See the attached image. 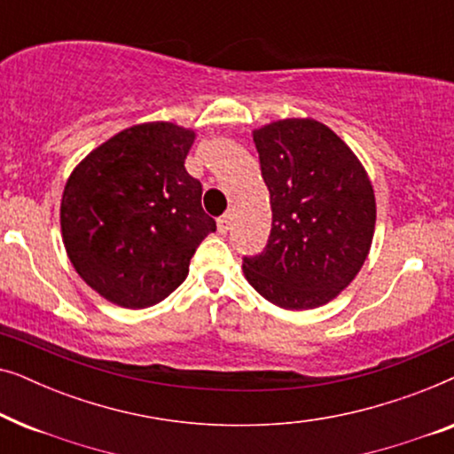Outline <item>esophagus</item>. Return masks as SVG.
Masks as SVG:
<instances>
[{
	"mask_svg": "<svg viewBox=\"0 0 454 454\" xmlns=\"http://www.w3.org/2000/svg\"><path fill=\"white\" fill-rule=\"evenodd\" d=\"M231 221H233L231 213H225L223 216H219V219H216V229H219V233H227L229 229H231Z\"/></svg>",
	"mask_w": 454,
	"mask_h": 454,
	"instance_id": "34e87169",
	"label": "esophagus"
}]
</instances>
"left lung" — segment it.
Masks as SVG:
<instances>
[{
    "label": "left lung",
    "instance_id": "left-lung-1",
    "mask_svg": "<svg viewBox=\"0 0 454 454\" xmlns=\"http://www.w3.org/2000/svg\"><path fill=\"white\" fill-rule=\"evenodd\" d=\"M270 194L266 247L244 256L247 283L285 309L337 297L368 258L376 200L351 148L316 120H281L254 132Z\"/></svg>",
    "mask_w": 454,
    "mask_h": 454
}]
</instances>
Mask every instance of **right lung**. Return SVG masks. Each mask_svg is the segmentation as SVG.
I'll return each instance as SVG.
<instances>
[{
    "mask_svg": "<svg viewBox=\"0 0 454 454\" xmlns=\"http://www.w3.org/2000/svg\"><path fill=\"white\" fill-rule=\"evenodd\" d=\"M192 129L140 123L95 148L67 179L61 233L86 285L121 308L163 301L216 223L202 184L185 171Z\"/></svg>",
    "mask_w": 454,
    "mask_h": 454,
    "instance_id": "right-lung-1",
    "label": "right lung"
}]
</instances>
